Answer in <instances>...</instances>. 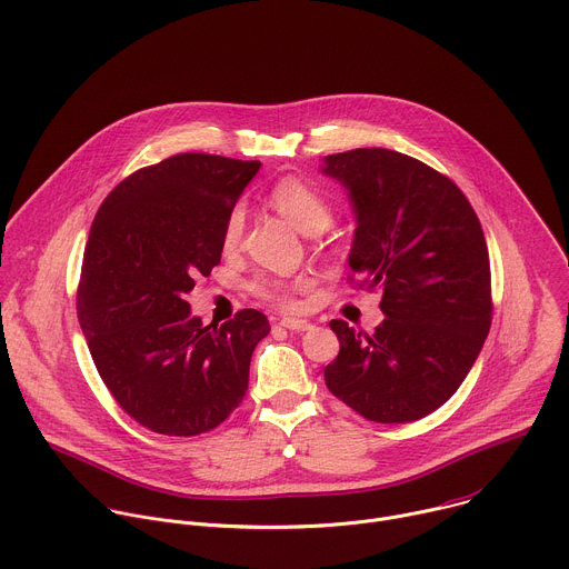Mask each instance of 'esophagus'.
I'll return each mask as SVG.
<instances>
[{"mask_svg":"<svg viewBox=\"0 0 569 569\" xmlns=\"http://www.w3.org/2000/svg\"><path fill=\"white\" fill-rule=\"evenodd\" d=\"M281 326L292 330V332H301V330H308L312 323L308 319H297V317H283L281 319Z\"/></svg>","mask_w":569,"mask_h":569,"instance_id":"esophagus-1","label":"esophagus"}]
</instances>
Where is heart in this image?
<instances>
[{
	"label": "heart",
	"mask_w": 569,
	"mask_h": 569,
	"mask_svg": "<svg viewBox=\"0 0 569 569\" xmlns=\"http://www.w3.org/2000/svg\"><path fill=\"white\" fill-rule=\"evenodd\" d=\"M268 199L283 217H288L306 234L321 232L330 223V208H328L326 199L321 197L317 187H312L308 180H303L299 176L279 178L270 187ZM243 226H246L243 208L241 206L230 208V212L226 214V221H223V232H221V241L228 252L239 248L241 237H243ZM250 290L268 303H277L281 308H295V299L290 292L292 286L281 279L259 277L250 283Z\"/></svg>",
	"instance_id": "b5f03b06"
}]
</instances>
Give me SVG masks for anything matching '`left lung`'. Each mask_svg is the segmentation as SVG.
Segmentation results:
<instances>
[{
	"label": "left lung",
	"mask_w": 569,
	"mask_h": 569,
	"mask_svg": "<svg viewBox=\"0 0 569 569\" xmlns=\"http://www.w3.org/2000/svg\"><path fill=\"white\" fill-rule=\"evenodd\" d=\"M321 171L348 189L357 219L350 281L382 290L372 335L332 319L339 355L328 391L370 422L440 409L465 382L491 326V270L480 221L458 184L391 149H350Z\"/></svg>",
	"instance_id": "8db88e82"
}]
</instances>
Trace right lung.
Returning <instances> with one entry per match:
<instances>
[{"instance_id":"right-lung-1","label":"right lung","mask_w":569,"mask_h":569,"mask_svg":"<svg viewBox=\"0 0 569 569\" xmlns=\"http://www.w3.org/2000/svg\"><path fill=\"white\" fill-rule=\"evenodd\" d=\"M259 160L178 153L127 176L100 206L82 259L78 319L102 382L138 425L201 436L243 402L259 310L203 326L187 303L221 263L223 221Z\"/></svg>"}]
</instances>
